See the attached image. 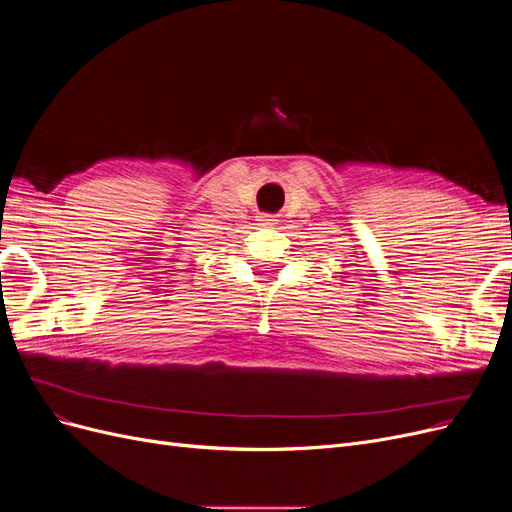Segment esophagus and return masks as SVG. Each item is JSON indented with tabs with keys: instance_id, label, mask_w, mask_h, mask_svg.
Segmentation results:
<instances>
[{
	"instance_id": "34e87169",
	"label": "esophagus",
	"mask_w": 512,
	"mask_h": 512,
	"mask_svg": "<svg viewBox=\"0 0 512 512\" xmlns=\"http://www.w3.org/2000/svg\"><path fill=\"white\" fill-rule=\"evenodd\" d=\"M258 218H260L258 222H262V224H273V222H275V220L271 218V215H267V213H262V215H258Z\"/></svg>"
}]
</instances>
